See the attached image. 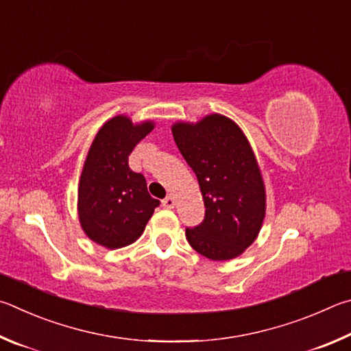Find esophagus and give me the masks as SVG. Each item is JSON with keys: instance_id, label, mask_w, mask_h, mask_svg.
<instances>
[{"instance_id": "esophagus-1", "label": "esophagus", "mask_w": 351, "mask_h": 351, "mask_svg": "<svg viewBox=\"0 0 351 351\" xmlns=\"http://www.w3.org/2000/svg\"><path fill=\"white\" fill-rule=\"evenodd\" d=\"M162 204H163V206H165V208H169V210H171V208H174V206H176V199L172 197V195H168V197L163 199Z\"/></svg>"}]
</instances>
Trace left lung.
Masks as SVG:
<instances>
[{"mask_svg": "<svg viewBox=\"0 0 351 351\" xmlns=\"http://www.w3.org/2000/svg\"><path fill=\"white\" fill-rule=\"evenodd\" d=\"M172 135L199 180L205 219L186 228L191 247L211 261L241 256L256 241L265 217V185L242 129L228 117L206 115L174 123Z\"/></svg>", "mask_w": 351, "mask_h": 351, "instance_id": "obj_1", "label": "left lung"}]
</instances>
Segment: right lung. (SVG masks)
Segmentation results:
<instances>
[{"mask_svg":"<svg viewBox=\"0 0 351 351\" xmlns=\"http://www.w3.org/2000/svg\"><path fill=\"white\" fill-rule=\"evenodd\" d=\"M152 121L134 125L126 115L108 120L97 132L78 183V219L90 241L117 250L134 243L160 202L147 193L143 174L128 158Z\"/></svg>","mask_w":351,"mask_h":351,"instance_id":"right-lung-1","label":"right lung"}]
</instances>
